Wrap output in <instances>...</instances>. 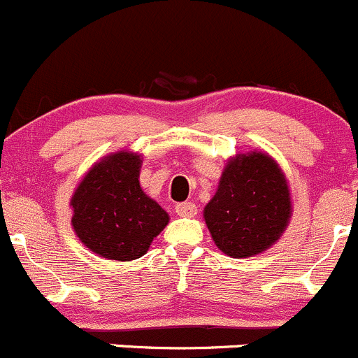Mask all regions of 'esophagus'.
I'll return each mask as SVG.
<instances>
[{"mask_svg":"<svg viewBox=\"0 0 358 358\" xmlns=\"http://www.w3.org/2000/svg\"><path fill=\"white\" fill-rule=\"evenodd\" d=\"M176 213L179 217H193L196 215V205L191 203V201H184V203L176 205Z\"/></svg>","mask_w":358,"mask_h":358,"instance_id":"obj_1","label":"esophagus"}]
</instances>
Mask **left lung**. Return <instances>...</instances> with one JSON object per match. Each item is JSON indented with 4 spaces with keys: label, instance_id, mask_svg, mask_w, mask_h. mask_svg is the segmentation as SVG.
Wrapping results in <instances>:
<instances>
[{
    "label": "left lung",
    "instance_id": "1",
    "mask_svg": "<svg viewBox=\"0 0 358 358\" xmlns=\"http://www.w3.org/2000/svg\"><path fill=\"white\" fill-rule=\"evenodd\" d=\"M291 215L285 174L268 155L253 152L224 169L215 196L205 206V222L215 245L233 259L267 250Z\"/></svg>",
    "mask_w": 358,
    "mask_h": 358
}]
</instances>
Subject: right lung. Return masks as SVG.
I'll list each match as a JSON object with an SVG mask.
<instances>
[{
  "instance_id": "add662e5",
  "label": "right lung",
  "mask_w": 358,
  "mask_h": 358,
  "mask_svg": "<svg viewBox=\"0 0 358 358\" xmlns=\"http://www.w3.org/2000/svg\"><path fill=\"white\" fill-rule=\"evenodd\" d=\"M139 155H110L87 172L73 193V231L99 257L139 259L167 226L169 213L139 186Z\"/></svg>"
}]
</instances>
